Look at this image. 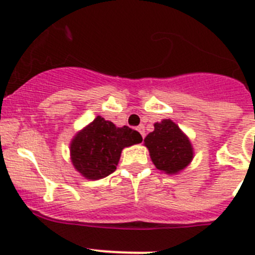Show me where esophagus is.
Masks as SVG:
<instances>
[{
	"label": "esophagus",
	"instance_id": "esophagus-1",
	"mask_svg": "<svg viewBox=\"0 0 255 255\" xmlns=\"http://www.w3.org/2000/svg\"><path fill=\"white\" fill-rule=\"evenodd\" d=\"M138 131L140 132L141 136H143V139H144V136H145V129H144V125H139L138 126Z\"/></svg>",
	"mask_w": 255,
	"mask_h": 255
}]
</instances>
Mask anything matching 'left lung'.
<instances>
[{
	"mask_svg": "<svg viewBox=\"0 0 255 255\" xmlns=\"http://www.w3.org/2000/svg\"><path fill=\"white\" fill-rule=\"evenodd\" d=\"M144 144L155 167L170 175L184 170L194 154L188 136L170 119L155 123L154 130L145 136Z\"/></svg>",
	"mask_w": 255,
	"mask_h": 255,
	"instance_id": "left-lung-1",
	"label": "left lung"
}]
</instances>
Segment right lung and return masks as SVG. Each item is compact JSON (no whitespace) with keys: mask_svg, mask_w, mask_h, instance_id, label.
I'll return each instance as SVG.
<instances>
[{"mask_svg":"<svg viewBox=\"0 0 255 255\" xmlns=\"http://www.w3.org/2000/svg\"><path fill=\"white\" fill-rule=\"evenodd\" d=\"M143 140L129 126L116 128L114 123L97 116L74 136L70 144L71 162L85 179L98 180L116 170L124 148Z\"/></svg>","mask_w":255,"mask_h":255,"instance_id":"right-lung-1","label":"right lung"}]
</instances>
